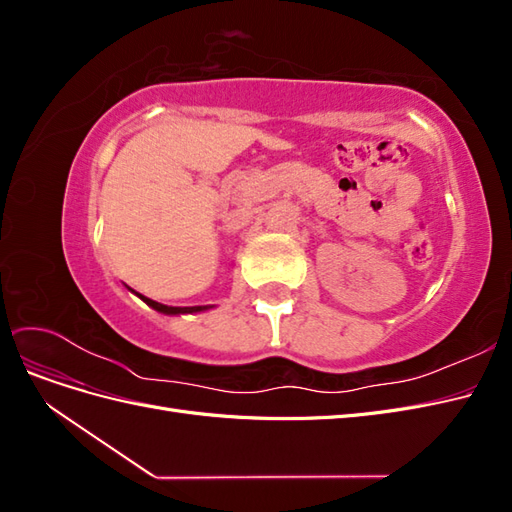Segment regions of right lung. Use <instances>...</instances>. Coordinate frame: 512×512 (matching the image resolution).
I'll use <instances>...</instances> for the list:
<instances>
[{
    "mask_svg": "<svg viewBox=\"0 0 512 512\" xmlns=\"http://www.w3.org/2000/svg\"><path fill=\"white\" fill-rule=\"evenodd\" d=\"M138 294V292H136ZM149 307L156 309V312L160 314H166V316H179V314H198V312H207V309H211V305H194V307H170V305H162L158 301L153 299H147L143 297V294H138Z\"/></svg>",
    "mask_w": 512,
    "mask_h": 512,
    "instance_id": "1",
    "label": "right lung"
}]
</instances>
